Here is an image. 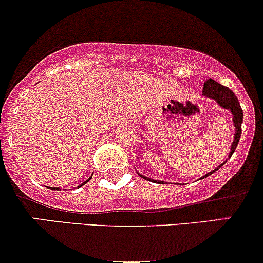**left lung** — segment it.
Wrapping results in <instances>:
<instances>
[{
	"mask_svg": "<svg viewBox=\"0 0 263 263\" xmlns=\"http://www.w3.org/2000/svg\"><path fill=\"white\" fill-rule=\"evenodd\" d=\"M202 92L206 95V97L213 98V99H215L217 103H219V105H221V107L225 108V109H229L230 112L233 113V122H234V126H235V134H234V141H233V145H232V150H230L229 153V158H230V156L233 155V153L235 151V148L238 146V142H239V139H240V134H242L243 110L242 108H240L239 102H238V98L235 97V94L232 91V90L228 89L227 86H222V85H220L219 82L213 80V79H209V80L203 84ZM227 161L228 160H225L221 165L217 166L216 171L221 168ZM214 172L215 171L210 172V173L203 176L201 179L206 178V177H209L210 174H213ZM141 177L146 179V181H153V179L146 178V177L144 176ZM158 183H161V182H158Z\"/></svg>",
	"mask_w": 263,
	"mask_h": 263,
	"instance_id": "left-lung-1",
	"label": "left lung"
}]
</instances>
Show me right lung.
<instances>
[{
    "label": "right lung",
    "mask_w": 263,
    "mask_h": 263,
    "mask_svg": "<svg viewBox=\"0 0 263 263\" xmlns=\"http://www.w3.org/2000/svg\"><path fill=\"white\" fill-rule=\"evenodd\" d=\"M90 178H91V177H90ZM90 178H89V179H90ZM89 179H87V181H89ZM87 181H86V182H85V183H87ZM85 183H82V184H81V185H84V184H85Z\"/></svg>",
    "instance_id": "1"
}]
</instances>
